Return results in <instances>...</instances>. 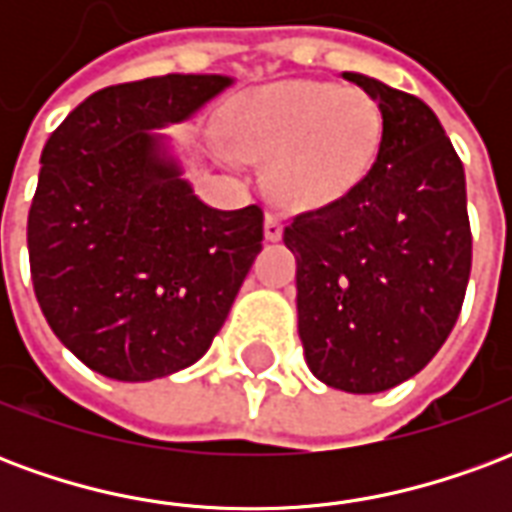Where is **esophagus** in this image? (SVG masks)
<instances>
[{"label":"esophagus","mask_w":512,"mask_h":512,"mask_svg":"<svg viewBox=\"0 0 512 512\" xmlns=\"http://www.w3.org/2000/svg\"><path fill=\"white\" fill-rule=\"evenodd\" d=\"M263 230H266V241H279L282 238V222L277 219V213H266Z\"/></svg>","instance_id":"34e87169"}]
</instances>
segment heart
Returning <instances> with one entry per match:
<instances>
[{
  "instance_id": "obj_1",
  "label": "heart",
  "mask_w": 512,
  "mask_h": 512,
  "mask_svg": "<svg viewBox=\"0 0 512 512\" xmlns=\"http://www.w3.org/2000/svg\"><path fill=\"white\" fill-rule=\"evenodd\" d=\"M238 158L266 161L268 194L288 211H321L354 194L384 147L373 95L329 82H282L246 95L224 123Z\"/></svg>"
}]
</instances>
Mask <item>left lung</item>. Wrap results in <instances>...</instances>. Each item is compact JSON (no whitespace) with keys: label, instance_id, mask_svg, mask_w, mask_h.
<instances>
[{"label":"left lung","instance_id":"obj_1","mask_svg":"<svg viewBox=\"0 0 512 512\" xmlns=\"http://www.w3.org/2000/svg\"><path fill=\"white\" fill-rule=\"evenodd\" d=\"M384 147L367 180L337 205L285 227L296 257L304 359L326 386L373 395L417 376L458 321L472 230L455 147L425 101L362 73Z\"/></svg>","mask_w":512,"mask_h":512}]
</instances>
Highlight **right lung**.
I'll return each mask as SVG.
<instances>
[{"instance_id": "add662e5", "label": "right lung", "mask_w": 512, "mask_h": 512, "mask_svg": "<svg viewBox=\"0 0 512 512\" xmlns=\"http://www.w3.org/2000/svg\"><path fill=\"white\" fill-rule=\"evenodd\" d=\"M230 76L167 73L93 93L49 136L27 219L51 332L117 381L194 365L263 249V211H216L153 128L189 120Z\"/></svg>"}]
</instances>
